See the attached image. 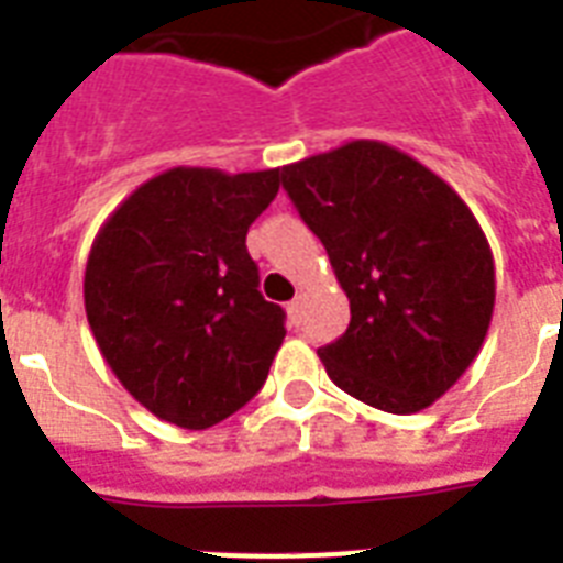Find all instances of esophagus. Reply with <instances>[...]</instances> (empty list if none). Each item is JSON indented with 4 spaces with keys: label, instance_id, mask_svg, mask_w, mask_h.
<instances>
[{
    "label": "esophagus",
    "instance_id": "esophagus-1",
    "mask_svg": "<svg viewBox=\"0 0 563 563\" xmlns=\"http://www.w3.org/2000/svg\"><path fill=\"white\" fill-rule=\"evenodd\" d=\"M303 307H307V295L300 291V295H295V300H291L289 307H286V312H289L291 324H298L300 318H303Z\"/></svg>",
    "mask_w": 563,
    "mask_h": 563
}]
</instances>
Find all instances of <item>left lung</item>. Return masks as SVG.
Listing matches in <instances>:
<instances>
[{"label":"left lung","instance_id":"left-lung-1","mask_svg":"<svg viewBox=\"0 0 563 563\" xmlns=\"http://www.w3.org/2000/svg\"><path fill=\"white\" fill-rule=\"evenodd\" d=\"M327 247L351 327L318 351L342 391L415 415L459 383L488 335L497 277L479 221L444 178L379 140L280 169Z\"/></svg>","mask_w":563,"mask_h":563}]
</instances>
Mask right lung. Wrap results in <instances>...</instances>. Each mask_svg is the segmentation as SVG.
<instances>
[{"label": "right lung", "mask_w": 563, "mask_h": 563, "mask_svg": "<svg viewBox=\"0 0 563 563\" xmlns=\"http://www.w3.org/2000/svg\"><path fill=\"white\" fill-rule=\"evenodd\" d=\"M277 189L280 169L175 166L128 195L92 239L87 321L154 418L207 429L263 388L286 327L256 289L245 236Z\"/></svg>", "instance_id": "right-lung-1"}]
</instances>
